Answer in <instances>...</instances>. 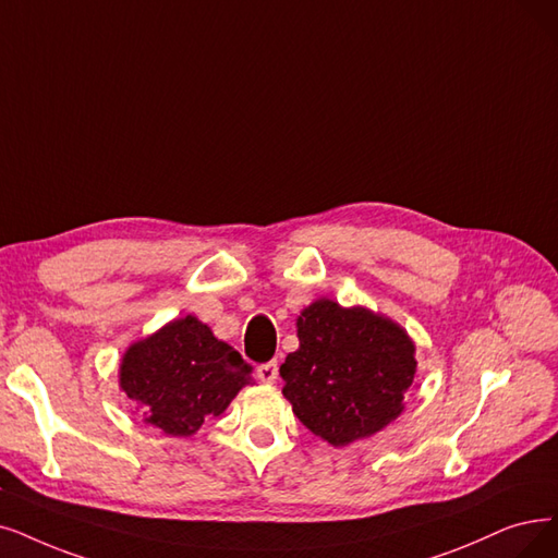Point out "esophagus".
Listing matches in <instances>:
<instances>
[{
	"mask_svg": "<svg viewBox=\"0 0 558 558\" xmlns=\"http://www.w3.org/2000/svg\"><path fill=\"white\" fill-rule=\"evenodd\" d=\"M256 375H258V380H260V383H267V385L275 383V380H277V375H279V364H277V360L260 364V366L256 368Z\"/></svg>",
	"mask_w": 558,
	"mask_h": 558,
	"instance_id": "obj_1",
	"label": "esophagus"
}]
</instances>
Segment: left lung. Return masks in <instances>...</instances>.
I'll return each instance as SVG.
<instances>
[{
    "instance_id": "8db88e82",
    "label": "left lung",
    "mask_w": 558,
    "mask_h": 558,
    "mask_svg": "<svg viewBox=\"0 0 558 558\" xmlns=\"http://www.w3.org/2000/svg\"><path fill=\"white\" fill-rule=\"evenodd\" d=\"M298 339L279 373L283 396L311 433L345 447L403 412L416 373L403 327L364 306L316 300L298 318Z\"/></svg>"
}]
</instances>
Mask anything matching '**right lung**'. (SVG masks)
I'll return each mask as SVG.
<instances>
[{"instance_id": "obj_1", "label": "right lung", "mask_w": 558, "mask_h": 558, "mask_svg": "<svg viewBox=\"0 0 558 558\" xmlns=\"http://www.w3.org/2000/svg\"><path fill=\"white\" fill-rule=\"evenodd\" d=\"M121 389L150 426L190 437L250 385L252 366L194 316L171 320L132 343L121 362Z\"/></svg>"}]
</instances>
